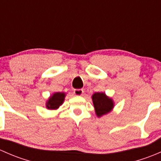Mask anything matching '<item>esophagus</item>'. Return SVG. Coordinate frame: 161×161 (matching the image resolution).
Segmentation results:
<instances>
[{
	"instance_id": "obj_1",
	"label": "esophagus",
	"mask_w": 161,
	"mask_h": 161,
	"mask_svg": "<svg viewBox=\"0 0 161 161\" xmlns=\"http://www.w3.org/2000/svg\"><path fill=\"white\" fill-rule=\"evenodd\" d=\"M82 93H83V90L82 89H76V90H74V94L75 96H82Z\"/></svg>"
}]
</instances>
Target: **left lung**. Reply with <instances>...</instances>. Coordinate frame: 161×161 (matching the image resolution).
<instances>
[{
  "instance_id": "8db88e82",
  "label": "left lung",
  "mask_w": 161,
  "mask_h": 161,
  "mask_svg": "<svg viewBox=\"0 0 161 161\" xmlns=\"http://www.w3.org/2000/svg\"><path fill=\"white\" fill-rule=\"evenodd\" d=\"M95 113L98 118L108 114L114 108V102L113 99L106 95L105 92H94L92 95Z\"/></svg>"
}]
</instances>
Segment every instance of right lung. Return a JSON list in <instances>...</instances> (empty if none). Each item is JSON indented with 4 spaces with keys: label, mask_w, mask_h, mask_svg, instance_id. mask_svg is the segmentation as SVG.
Listing matches in <instances>:
<instances>
[{
    "label": "right lung",
    "mask_w": 161,
    "mask_h": 161,
    "mask_svg": "<svg viewBox=\"0 0 161 161\" xmlns=\"http://www.w3.org/2000/svg\"><path fill=\"white\" fill-rule=\"evenodd\" d=\"M66 93L64 92H57L50 96L46 101V108L48 110H58L63 104Z\"/></svg>",
    "instance_id": "1"
}]
</instances>
